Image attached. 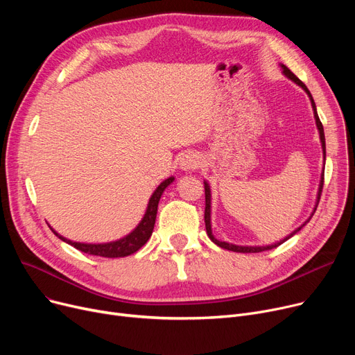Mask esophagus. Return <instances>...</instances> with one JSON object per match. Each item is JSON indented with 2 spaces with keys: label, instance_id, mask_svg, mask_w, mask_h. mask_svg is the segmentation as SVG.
<instances>
[{
  "label": "esophagus",
  "instance_id": "34e87169",
  "mask_svg": "<svg viewBox=\"0 0 355 355\" xmlns=\"http://www.w3.org/2000/svg\"><path fill=\"white\" fill-rule=\"evenodd\" d=\"M200 166V158L196 154H185L180 159V168L184 171H190V170H197Z\"/></svg>",
  "mask_w": 355,
  "mask_h": 355
}]
</instances>
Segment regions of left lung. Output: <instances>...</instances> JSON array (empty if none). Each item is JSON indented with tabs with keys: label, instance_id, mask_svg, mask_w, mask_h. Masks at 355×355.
<instances>
[{
	"label": "left lung",
	"instance_id": "obj_1",
	"mask_svg": "<svg viewBox=\"0 0 355 355\" xmlns=\"http://www.w3.org/2000/svg\"><path fill=\"white\" fill-rule=\"evenodd\" d=\"M282 69H284V74L286 78H289L292 82H295L297 86H301L306 93H308V96H309V99H311V105H312V109H313V116H315V122H316V128H318V130H320V139H321V144H322V151H324V166H325V135H324V126H322V123H321V121H320V116H318V114H316V106H315V102H313V98H312V95H311V92L308 90V87L297 79L295 74L286 67V66H284L282 64ZM322 187H324V170H322V175H321V182H320V190H318V196H316V204H315V209H313V211H312V214H311V217L313 216V213H315V210H316V207H318V202H320V198H321V193H322ZM204 191H206V210H204V221H206V230H207V234H209V237L211 239V241L213 243H216L217 246H220V248H223V249H227V250H232V252H237V253H259V252H263V250H270V249H275V248H277L279 245H282L284 241H286L288 239H291L295 233H297L300 232L306 223L311 220V217L304 223V225L301 226V227H297L295 232H292L289 236H286L284 240H281V241H277V243H273V245H268V246H236V245H232V243H227V241H220V240H217L214 236H213V233H211V216H210V213H211V191H210V185H209V182H206L204 181Z\"/></svg>",
	"mask_w": 355,
	"mask_h": 355
}]
</instances>
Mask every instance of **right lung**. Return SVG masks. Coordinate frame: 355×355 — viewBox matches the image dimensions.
Segmentation results:
<instances>
[{
  "label": "right lung",
  "mask_w": 355,
  "mask_h": 355,
  "mask_svg": "<svg viewBox=\"0 0 355 355\" xmlns=\"http://www.w3.org/2000/svg\"><path fill=\"white\" fill-rule=\"evenodd\" d=\"M173 181H174V177H170V178H166L165 181H162L158 185L157 190L151 196V198H149L146 211H145L141 223L137 226V229L134 232H130L123 239H119L116 241H110V243H99V245L78 243V241L67 240L66 237L58 234L51 227L50 229L55 236H59L60 240L66 241V243L71 245L73 248H76L78 250H80L83 253L93 254V256H102V257H125V256H129V254L135 253L137 250H139L146 243L148 239L151 237L153 230H154V225H155V218H157L159 198H161L164 190Z\"/></svg>",
  "instance_id": "1"
}]
</instances>
